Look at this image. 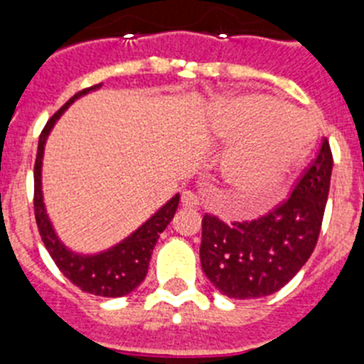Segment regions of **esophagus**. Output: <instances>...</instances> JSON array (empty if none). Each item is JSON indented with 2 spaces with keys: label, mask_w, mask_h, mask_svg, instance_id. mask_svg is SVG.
<instances>
[{
  "label": "esophagus",
  "mask_w": 364,
  "mask_h": 364,
  "mask_svg": "<svg viewBox=\"0 0 364 364\" xmlns=\"http://www.w3.org/2000/svg\"><path fill=\"white\" fill-rule=\"evenodd\" d=\"M181 203H183V206H188V208H198L199 198H198V194H194V192L185 190V192H183V196H181Z\"/></svg>",
  "instance_id": "obj_1"
}]
</instances>
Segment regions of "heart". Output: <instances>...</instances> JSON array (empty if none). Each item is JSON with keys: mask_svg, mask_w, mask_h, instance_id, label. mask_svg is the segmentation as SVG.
Masks as SVG:
<instances>
[{"mask_svg": "<svg viewBox=\"0 0 364 364\" xmlns=\"http://www.w3.org/2000/svg\"><path fill=\"white\" fill-rule=\"evenodd\" d=\"M210 127L215 137L235 141L223 161V179L230 198L250 212L267 205L312 143L304 117L267 94L218 97Z\"/></svg>", "mask_w": 364, "mask_h": 364, "instance_id": "heart-1", "label": "heart"}]
</instances>
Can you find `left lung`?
Segmentation results:
<instances>
[{
    "label": "left lung",
    "mask_w": 364,
    "mask_h": 364,
    "mask_svg": "<svg viewBox=\"0 0 364 364\" xmlns=\"http://www.w3.org/2000/svg\"><path fill=\"white\" fill-rule=\"evenodd\" d=\"M332 165L328 139H323L290 198L274 210L254 221L230 225L205 214L199 257L205 276L223 296H270L303 268L319 237Z\"/></svg>",
    "instance_id": "1"
}]
</instances>
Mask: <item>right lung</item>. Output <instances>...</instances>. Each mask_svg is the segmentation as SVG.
Wrapping results in <instances>:
<instances>
[{
    "label": "right lung",
    "instance_id": "1",
    "mask_svg": "<svg viewBox=\"0 0 364 364\" xmlns=\"http://www.w3.org/2000/svg\"><path fill=\"white\" fill-rule=\"evenodd\" d=\"M100 87L101 83L94 85V87L85 88V90L77 92L74 97H70L47 121L43 132L39 136L38 156H36L34 165V214L39 235L43 239L45 248L48 250L52 259H54L55 267L60 268L61 274L70 283L81 288L83 292L94 294V296L121 297L132 292L134 288L139 287L141 281L145 279L146 272H149L150 257H152V250L156 243H158L159 234L165 230L166 225L172 221L176 210H178L179 194H176L149 221L143 223L141 227L137 228L136 232H132L127 239H123L121 243H117L116 247L94 255H81L68 250L58 239L54 228H52L50 219L47 215V210H45L43 192H41V159H43L45 143H47V137L50 134L52 127H54L55 121L60 119L61 114L74 103V100L85 96L90 90H97Z\"/></svg>",
    "mask_w": 364,
    "mask_h": 364
}]
</instances>
